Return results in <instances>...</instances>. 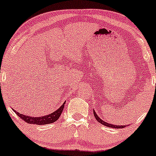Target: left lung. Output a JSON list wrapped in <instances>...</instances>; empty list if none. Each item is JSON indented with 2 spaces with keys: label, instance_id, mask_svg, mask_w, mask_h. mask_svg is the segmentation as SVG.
Returning a JSON list of instances; mask_svg holds the SVG:
<instances>
[{
  "label": "left lung",
  "instance_id": "8db88e82",
  "mask_svg": "<svg viewBox=\"0 0 156 156\" xmlns=\"http://www.w3.org/2000/svg\"><path fill=\"white\" fill-rule=\"evenodd\" d=\"M94 115L95 118H96V120H98L100 123H101V124H103V126H105L107 127H110V128H115V129H121V128H124L126 126H118V125H113V124H110V123H107V122H105L104 120H102L101 118H100V117L98 116V115H97V113L95 112L94 110Z\"/></svg>",
  "mask_w": 156,
  "mask_h": 156
}]
</instances>
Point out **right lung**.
Returning <instances> with one entry per match:
<instances>
[{
  "label": "right lung",
  "instance_id": "add662e5",
  "mask_svg": "<svg viewBox=\"0 0 156 156\" xmlns=\"http://www.w3.org/2000/svg\"><path fill=\"white\" fill-rule=\"evenodd\" d=\"M65 102L63 103L57 110H56L55 112H53V113L50 114V115H44V116L41 117H30L27 116V115H24L23 114L19 113L16 110L13 109L12 110L16 112V114H17V115L19 118L26 121L28 123H33V124H36V125H45V124H49V123H54L55 121L58 120L59 118L60 115H61L63 109H64Z\"/></svg>",
  "mask_w": 156,
  "mask_h": 156
}]
</instances>
